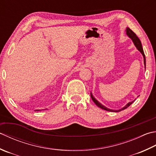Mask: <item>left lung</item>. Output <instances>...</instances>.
Returning <instances> with one entry per match:
<instances>
[{
	"label": "left lung",
	"mask_w": 156,
	"mask_h": 156,
	"mask_svg": "<svg viewBox=\"0 0 156 156\" xmlns=\"http://www.w3.org/2000/svg\"><path fill=\"white\" fill-rule=\"evenodd\" d=\"M126 35L129 36V37L132 40L134 44H135V46L136 47V48L138 49L139 51H140V53H141L142 54V55L143 57V61H144V66H145V69L146 68V60H145V54H144V51H143V47H142V44H141V41H140L139 38L137 37L136 35L135 34V33H134L132 30H131L129 27H126ZM90 97H91V99H92V100L93 101V102L95 103V104L99 107V108H101L103 109H104V110H106V111H108V112H120L122 110H124V109H126L128 107H129L132 103L135 101V99L133 101L131 102H129L127 104L125 105L124 107H123L122 108H121L120 109H118V110H114V109H109L107 108V107L104 106L103 105H102L101 103L100 102H99L98 101H97L94 97H93L92 93H90Z\"/></svg>",
	"instance_id": "8db88e82"
}]
</instances>
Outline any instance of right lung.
<instances>
[{
  "instance_id": "right-lung-1",
  "label": "right lung",
  "mask_w": 156,
  "mask_h": 156,
  "mask_svg": "<svg viewBox=\"0 0 156 156\" xmlns=\"http://www.w3.org/2000/svg\"><path fill=\"white\" fill-rule=\"evenodd\" d=\"M35 111H40V109H36V110H35Z\"/></svg>"
}]
</instances>
